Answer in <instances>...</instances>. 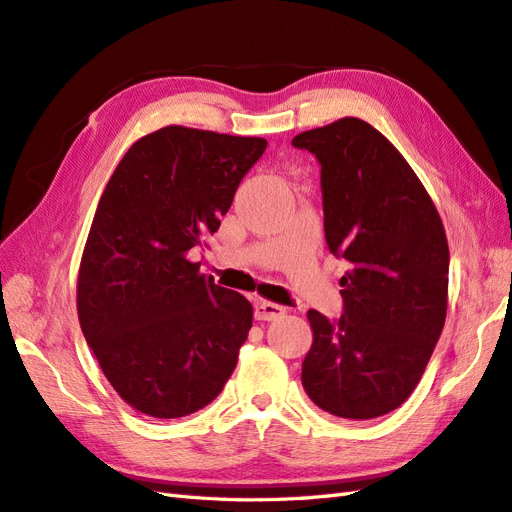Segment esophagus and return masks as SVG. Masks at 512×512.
Here are the masks:
<instances>
[{
    "mask_svg": "<svg viewBox=\"0 0 512 512\" xmlns=\"http://www.w3.org/2000/svg\"><path fill=\"white\" fill-rule=\"evenodd\" d=\"M285 316V307L277 305V303H270V300H257L255 303V318L257 320H277Z\"/></svg>",
    "mask_w": 512,
    "mask_h": 512,
    "instance_id": "34e87169",
    "label": "esophagus"
}]
</instances>
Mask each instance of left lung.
I'll return each instance as SVG.
<instances>
[{"label": "left lung", "mask_w": 512, "mask_h": 512, "mask_svg": "<svg viewBox=\"0 0 512 512\" xmlns=\"http://www.w3.org/2000/svg\"><path fill=\"white\" fill-rule=\"evenodd\" d=\"M292 144L320 162L324 235L350 261L344 311L309 309L303 387L322 411L374 419L411 396L443 331L450 251L443 222L400 151L346 116Z\"/></svg>", "instance_id": "left-lung-1"}]
</instances>
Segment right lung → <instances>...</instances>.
<instances>
[{
    "mask_svg": "<svg viewBox=\"0 0 512 512\" xmlns=\"http://www.w3.org/2000/svg\"><path fill=\"white\" fill-rule=\"evenodd\" d=\"M264 138L168 125L134 142L101 194L77 277V316L114 391L149 417L212 402L253 326L248 300L190 251L220 227Z\"/></svg>",
    "mask_w": 512,
    "mask_h": 512,
    "instance_id": "right-lung-1",
    "label": "right lung"
}]
</instances>
